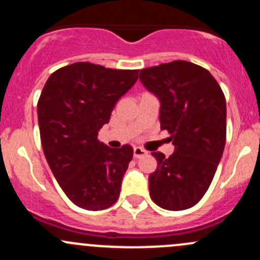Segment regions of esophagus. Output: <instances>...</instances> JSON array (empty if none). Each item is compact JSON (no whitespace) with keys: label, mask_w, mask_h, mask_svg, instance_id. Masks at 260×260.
Returning <instances> with one entry per match:
<instances>
[{"label":"esophagus","mask_w":260,"mask_h":260,"mask_svg":"<svg viewBox=\"0 0 260 260\" xmlns=\"http://www.w3.org/2000/svg\"><path fill=\"white\" fill-rule=\"evenodd\" d=\"M146 154L147 151L146 149L141 148V147H135V148H133V156H135L136 158H141V157L146 156Z\"/></svg>","instance_id":"esophagus-1"}]
</instances>
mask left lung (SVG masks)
I'll return each mask as SVG.
<instances>
[{"instance_id":"left-lung-1","label":"left lung","mask_w":260,"mask_h":260,"mask_svg":"<svg viewBox=\"0 0 260 260\" xmlns=\"http://www.w3.org/2000/svg\"><path fill=\"white\" fill-rule=\"evenodd\" d=\"M140 80L158 98L161 129L171 135L175 152H152L156 171L149 196L156 205L179 211L192 208L208 191L226 140V103L210 73L190 61L142 69Z\"/></svg>"}]
</instances>
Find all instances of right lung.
Here are the masks:
<instances>
[{"instance_id": "add662e5", "label": "right lung", "mask_w": 260, "mask_h": 260, "mask_svg": "<svg viewBox=\"0 0 260 260\" xmlns=\"http://www.w3.org/2000/svg\"><path fill=\"white\" fill-rule=\"evenodd\" d=\"M138 72L74 62L52 73L41 91L38 117L44 154L65 195L81 209L104 210L119 198L133 148H111L99 142L98 132L135 85Z\"/></svg>"}]
</instances>
